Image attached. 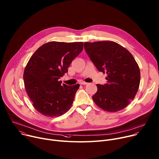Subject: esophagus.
Returning <instances> with one entry per match:
<instances>
[{
	"instance_id": "1",
	"label": "esophagus",
	"mask_w": 159,
	"mask_h": 159,
	"mask_svg": "<svg viewBox=\"0 0 159 159\" xmlns=\"http://www.w3.org/2000/svg\"><path fill=\"white\" fill-rule=\"evenodd\" d=\"M80 84H88V83H87V82H84V81H81V82H80Z\"/></svg>"
}]
</instances>
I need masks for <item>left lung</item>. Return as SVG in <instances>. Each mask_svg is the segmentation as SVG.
<instances>
[{
	"label": "left lung",
	"mask_w": 159,
	"mask_h": 159,
	"mask_svg": "<svg viewBox=\"0 0 159 159\" xmlns=\"http://www.w3.org/2000/svg\"><path fill=\"white\" fill-rule=\"evenodd\" d=\"M84 48L99 71L106 73L107 83L97 84L92 96L103 110L116 112L127 107L135 97L140 83V70L132 55L113 41L85 42Z\"/></svg>",
	"instance_id": "left-lung-1"
}]
</instances>
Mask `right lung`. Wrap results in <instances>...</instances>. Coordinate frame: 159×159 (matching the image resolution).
Returning <instances> with one entry per match:
<instances>
[{
    "label": "right lung",
    "instance_id": "add662e5",
    "mask_svg": "<svg viewBox=\"0 0 159 159\" xmlns=\"http://www.w3.org/2000/svg\"><path fill=\"white\" fill-rule=\"evenodd\" d=\"M83 43L52 41L39 47L24 70L23 81L34 108L41 114L57 117L71 107L80 84H61L58 80L83 50Z\"/></svg>",
    "mask_w": 159,
    "mask_h": 159
}]
</instances>
